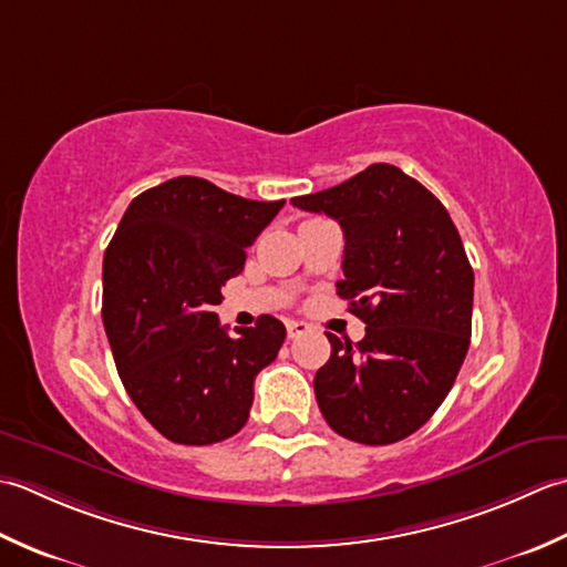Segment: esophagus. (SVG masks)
I'll list each match as a JSON object with an SVG mask.
<instances>
[{
    "mask_svg": "<svg viewBox=\"0 0 567 567\" xmlns=\"http://www.w3.org/2000/svg\"><path fill=\"white\" fill-rule=\"evenodd\" d=\"M308 332V322H303V320H291L288 322V338H300V334H306Z\"/></svg>",
    "mask_w": 567,
    "mask_h": 567,
    "instance_id": "obj_1",
    "label": "esophagus"
}]
</instances>
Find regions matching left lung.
<instances>
[{
  "instance_id": "obj_1",
  "label": "left lung",
  "mask_w": 567,
  "mask_h": 567,
  "mask_svg": "<svg viewBox=\"0 0 567 567\" xmlns=\"http://www.w3.org/2000/svg\"><path fill=\"white\" fill-rule=\"evenodd\" d=\"M300 210L338 219L344 235L338 296L367 332L330 340L316 399L334 433L389 445L441 406L470 348L475 274L445 205L391 164L300 195Z\"/></svg>"
}]
</instances>
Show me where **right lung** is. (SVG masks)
<instances>
[{
	"label": "right lung",
	"mask_w": 567,
	"mask_h": 567,
	"mask_svg": "<svg viewBox=\"0 0 567 567\" xmlns=\"http://www.w3.org/2000/svg\"><path fill=\"white\" fill-rule=\"evenodd\" d=\"M286 200L259 203L178 176L126 207L102 264V322L126 394L181 445H213L241 431L254 377L286 340L274 316L254 328L219 326L223 286Z\"/></svg>",
	"instance_id": "obj_1"
}]
</instances>
